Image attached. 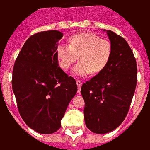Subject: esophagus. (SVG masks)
I'll return each instance as SVG.
<instances>
[{
  "label": "esophagus",
  "mask_w": 150,
  "mask_h": 150,
  "mask_svg": "<svg viewBox=\"0 0 150 150\" xmlns=\"http://www.w3.org/2000/svg\"><path fill=\"white\" fill-rule=\"evenodd\" d=\"M76 85H77V87H78V91H77V92H78V93H81V86H82V82H81V81H79V80H76Z\"/></svg>",
  "instance_id": "34e87169"
}]
</instances>
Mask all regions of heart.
Here are the masks:
<instances>
[{
	"label": "heart",
	"instance_id": "b5f03b06",
	"mask_svg": "<svg viewBox=\"0 0 150 150\" xmlns=\"http://www.w3.org/2000/svg\"><path fill=\"white\" fill-rule=\"evenodd\" d=\"M112 53L110 41L101 39L93 32H80L69 38V44L60 43L56 48V56L62 69H68L79 56V62L72 74L76 76L98 74L108 64Z\"/></svg>",
	"mask_w": 150,
	"mask_h": 150
}]
</instances>
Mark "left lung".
<instances>
[{
  "label": "left lung",
  "mask_w": 150,
  "mask_h": 150,
  "mask_svg": "<svg viewBox=\"0 0 150 150\" xmlns=\"http://www.w3.org/2000/svg\"><path fill=\"white\" fill-rule=\"evenodd\" d=\"M107 34L112 45L108 64L81 90L86 126L98 134L110 132L122 123L137 83L136 58L128 42L112 31Z\"/></svg>",
  "instance_id": "1"
}]
</instances>
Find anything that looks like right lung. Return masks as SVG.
Here are the masks:
<instances>
[{"label": "right lung", "mask_w": 150, "mask_h": 150, "mask_svg": "<svg viewBox=\"0 0 150 150\" xmlns=\"http://www.w3.org/2000/svg\"><path fill=\"white\" fill-rule=\"evenodd\" d=\"M62 32H38L25 42L14 62L12 89L20 115L28 126L41 134H51L76 91L74 77L59 67L56 56Z\"/></svg>", "instance_id": "right-lung-1"}]
</instances>
